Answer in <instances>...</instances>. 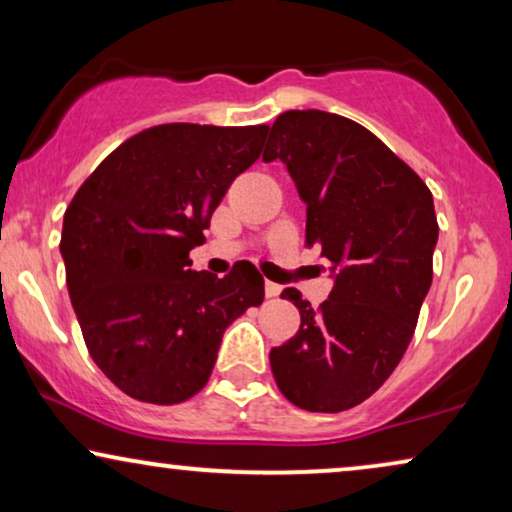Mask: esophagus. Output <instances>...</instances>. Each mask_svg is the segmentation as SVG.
<instances>
[{
    "label": "esophagus",
    "instance_id": "1",
    "mask_svg": "<svg viewBox=\"0 0 512 512\" xmlns=\"http://www.w3.org/2000/svg\"><path fill=\"white\" fill-rule=\"evenodd\" d=\"M279 293H282V286L275 284V282H265V296H268V298H277Z\"/></svg>",
    "mask_w": 512,
    "mask_h": 512
}]
</instances>
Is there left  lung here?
I'll return each instance as SVG.
<instances>
[{"label": "left lung", "instance_id": "obj_1", "mask_svg": "<svg viewBox=\"0 0 512 512\" xmlns=\"http://www.w3.org/2000/svg\"><path fill=\"white\" fill-rule=\"evenodd\" d=\"M277 158L307 205L305 242L319 244L335 284L317 310L284 289L300 328L272 347L270 368L293 405L342 412L373 396L410 345L433 279V195L373 132L328 111L279 114L263 153Z\"/></svg>", "mask_w": 512, "mask_h": 512}]
</instances>
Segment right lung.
<instances>
[{
	"label": "right lung",
	"mask_w": 512,
	"mask_h": 512,
	"mask_svg": "<svg viewBox=\"0 0 512 512\" xmlns=\"http://www.w3.org/2000/svg\"><path fill=\"white\" fill-rule=\"evenodd\" d=\"M265 135L268 125H156L111 151L69 202V298L97 368L130 398L174 405L198 394L226 328L263 303L249 261L219 279L191 270L188 254Z\"/></svg>",
	"instance_id": "1"
}]
</instances>
